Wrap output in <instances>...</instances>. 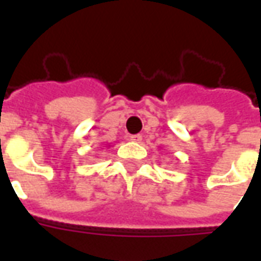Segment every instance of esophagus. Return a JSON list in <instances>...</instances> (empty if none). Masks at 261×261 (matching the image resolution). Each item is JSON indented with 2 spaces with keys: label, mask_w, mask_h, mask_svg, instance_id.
I'll list each match as a JSON object with an SVG mask.
<instances>
[{
  "label": "esophagus",
  "mask_w": 261,
  "mask_h": 261,
  "mask_svg": "<svg viewBox=\"0 0 261 261\" xmlns=\"http://www.w3.org/2000/svg\"><path fill=\"white\" fill-rule=\"evenodd\" d=\"M130 140L133 142H140L142 140V136L141 134H133V136H130Z\"/></svg>",
  "instance_id": "esophagus-1"
}]
</instances>
